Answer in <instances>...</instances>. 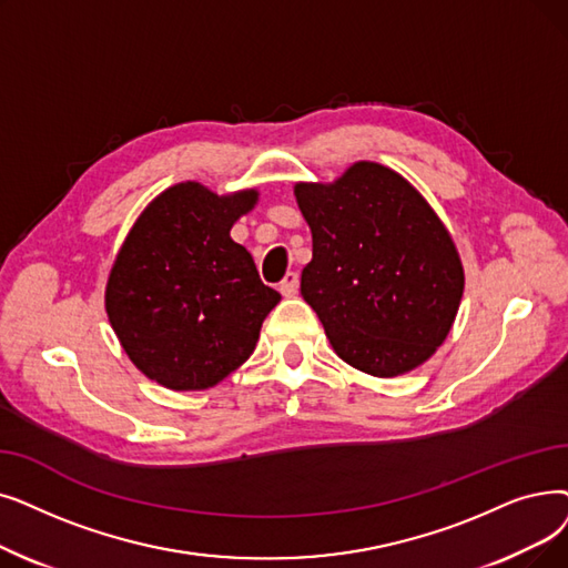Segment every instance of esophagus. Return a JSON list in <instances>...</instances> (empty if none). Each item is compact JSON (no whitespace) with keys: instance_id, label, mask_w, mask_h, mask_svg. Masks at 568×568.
I'll return each instance as SVG.
<instances>
[{"instance_id":"1","label":"esophagus","mask_w":568,"mask_h":568,"mask_svg":"<svg viewBox=\"0 0 568 568\" xmlns=\"http://www.w3.org/2000/svg\"><path fill=\"white\" fill-rule=\"evenodd\" d=\"M278 290H281L283 297H294V294H297V290H300V274H294V271H287L285 278L278 285Z\"/></svg>"}]
</instances>
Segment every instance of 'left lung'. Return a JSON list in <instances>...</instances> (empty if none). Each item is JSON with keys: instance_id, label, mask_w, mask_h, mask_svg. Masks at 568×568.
<instances>
[{"instance_id": "8db88e82", "label": "left lung", "mask_w": 568, "mask_h": 568, "mask_svg": "<svg viewBox=\"0 0 568 568\" xmlns=\"http://www.w3.org/2000/svg\"><path fill=\"white\" fill-rule=\"evenodd\" d=\"M294 196L313 234L302 297L336 355L376 378L427 362L455 323L464 268L425 196L378 162Z\"/></svg>"}]
</instances>
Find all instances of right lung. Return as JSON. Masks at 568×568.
<instances>
[{"instance_id": "obj_1", "label": "right lung", "mask_w": 568, "mask_h": 568, "mask_svg": "<svg viewBox=\"0 0 568 568\" xmlns=\"http://www.w3.org/2000/svg\"><path fill=\"white\" fill-rule=\"evenodd\" d=\"M257 196L171 185L122 243L106 283L109 323L139 372L166 389H209L227 378L253 355L264 317L281 302L230 236Z\"/></svg>"}]
</instances>
